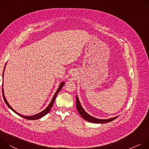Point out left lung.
I'll return each instance as SVG.
<instances>
[{
	"mask_svg": "<svg viewBox=\"0 0 149 149\" xmlns=\"http://www.w3.org/2000/svg\"><path fill=\"white\" fill-rule=\"evenodd\" d=\"M76 104L77 109L79 113L80 114L81 117L83 118L84 120H86L89 122H91V123H96V124H98V123L103 124V123L111 122V121L114 120L115 119H116L118 117H113V118H109V119H107V120H100V119H97V118H94V117L91 116V115H89L86 112H85V111L84 109V108H82L77 96H76Z\"/></svg>",
	"mask_w": 149,
	"mask_h": 149,
	"instance_id": "8db88e82",
	"label": "left lung"
}]
</instances>
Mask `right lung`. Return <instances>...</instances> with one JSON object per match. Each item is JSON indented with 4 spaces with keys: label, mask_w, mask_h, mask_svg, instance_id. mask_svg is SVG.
Returning a JSON list of instances; mask_svg holds the SVG:
<instances>
[{
    "label": "right lung",
    "mask_w": 149,
    "mask_h": 149,
    "mask_svg": "<svg viewBox=\"0 0 149 149\" xmlns=\"http://www.w3.org/2000/svg\"><path fill=\"white\" fill-rule=\"evenodd\" d=\"M6 64H5V65H6ZM5 68H4L3 72V73H4ZM64 82H62V83L60 84V86L58 87L57 91H56V93L54 94V96H53V99H52V100L50 104H49L48 105V106L44 111H42V112H40V113H37V114H36V115H32V116H24V115H21V114H19V113H18L17 112H16L14 109H13L9 105V104H8V102H7V101H6V98H5V95H4V93H3V88H2V94H3V97L4 101H5V102L7 106H8L11 110H12L15 113H16V114H18V115H19V116L22 117V118H24L25 119L29 120H38V119H39V118H40L44 117V115H45L46 114H47V113L49 112V111H50V109H52V107H53V104H54V101H55L56 97V96H57L58 93L60 91V90L61 89V88H63V86H64ZM2 86H3V84H2Z\"/></svg>",
    "instance_id": "add662e5"
}]
</instances>
